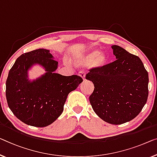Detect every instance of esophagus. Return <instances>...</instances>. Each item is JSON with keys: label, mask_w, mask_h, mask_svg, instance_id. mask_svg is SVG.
<instances>
[{"label": "esophagus", "mask_w": 157, "mask_h": 157, "mask_svg": "<svg viewBox=\"0 0 157 157\" xmlns=\"http://www.w3.org/2000/svg\"><path fill=\"white\" fill-rule=\"evenodd\" d=\"M78 75H79V76H80L81 78L83 79L84 81L85 80V75H85V72H84V71H80V72H79Z\"/></svg>", "instance_id": "obj_1"}]
</instances>
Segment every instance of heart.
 Listing matches in <instances>:
<instances>
[{"instance_id":"b5f03b06","label":"heart","mask_w":157,"mask_h":157,"mask_svg":"<svg viewBox=\"0 0 157 157\" xmlns=\"http://www.w3.org/2000/svg\"><path fill=\"white\" fill-rule=\"evenodd\" d=\"M75 61L82 65L94 64L97 67H103L107 63V58L105 55L101 54L99 51L94 50L82 56L76 58Z\"/></svg>"}]
</instances>
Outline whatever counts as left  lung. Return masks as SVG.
<instances>
[{"mask_svg":"<svg viewBox=\"0 0 157 157\" xmlns=\"http://www.w3.org/2000/svg\"><path fill=\"white\" fill-rule=\"evenodd\" d=\"M116 60L90 71L86 79L94 90L90 102L97 115L113 125L134 119L147 103L148 72L138 56L121 46H111Z\"/></svg>","mask_w":157,"mask_h":157,"instance_id":"1","label":"left lung"}]
</instances>
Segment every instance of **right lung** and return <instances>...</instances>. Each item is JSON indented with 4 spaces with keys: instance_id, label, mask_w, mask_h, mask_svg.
Returning <instances> with one entry per match:
<instances>
[{
    "instance_id": "1",
    "label": "right lung",
    "mask_w": 157,
    "mask_h": 157,
    "mask_svg": "<svg viewBox=\"0 0 157 157\" xmlns=\"http://www.w3.org/2000/svg\"><path fill=\"white\" fill-rule=\"evenodd\" d=\"M49 50L39 48L17 58L6 80V95L9 108L22 122L34 127L51 125L63 111L68 94L82 82L78 75L56 73L58 63ZM46 72L36 80L28 78V71L34 64Z\"/></svg>"
}]
</instances>
